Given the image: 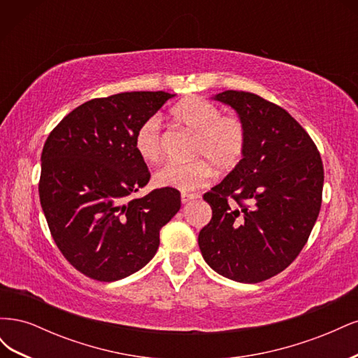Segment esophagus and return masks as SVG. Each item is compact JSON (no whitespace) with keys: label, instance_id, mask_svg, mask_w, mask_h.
<instances>
[{"label":"esophagus","instance_id":"esophagus-1","mask_svg":"<svg viewBox=\"0 0 358 358\" xmlns=\"http://www.w3.org/2000/svg\"><path fill=\"white\" fill-rule=\"evenodd\" d=\"M196 199H199L197 194H187V192H182V196H180V200H182V203H183V204L188 203V201H191V200H196Z\"/></svg>","mask_w":358,"mask_h":358}]
</instances>
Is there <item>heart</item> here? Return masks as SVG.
Instances as JSON below:
<instances>
[{
    "label": "heart",
    "instance_id": "heart-1",
    "mask_svg": "<svg viewBox=\"0 0 358 358\" xmlns=\"http://www.w3.org/2000/svg\"><path fill=\"white\" fill-rule=\"evenodd\" d=\"M171 116L196 134L191 157L199 159L170 161L159 167L154 175L157 187L194 191L210 179V166L220 171H229L239 164L246 146V128L239 117L222 115L218 106L199 96L178 103L171 109ZM134 148L146 162L159 159L162 143L157 117H149L140 124L134 136Z\"/></svg>",
    "mask_w": 358,
    "mask_h": 358
}]
</instances>
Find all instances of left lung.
Instances as JSON below:
<instances>
[{"label":"left lung","mask_w":358,"mask_h":358,"mask_svg":"<svg viewBox=\"0 0 358 358\" xmlns=\"http://www.w3.org/2000/svg\"><path fill=\"white\" fill-rule=\"evenodd\" d=\"M212 99L239 115L246 146L239 164L203 196L212 220L199 246L216 273L257 284L282 272L306 245L321 209L322 161L282 107L243 91Z\"/></svg>","instance_id":"1"}]
</instances>
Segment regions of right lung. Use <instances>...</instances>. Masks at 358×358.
<instances>
[{"mask_svg": "<svg viewBox=\"0 0 358 358\" xmlns=\"http://www.w3.org/2000/svg\"><path fill=\"white\" fill-rule=\"evenodd\" d=\"M175 94L122 92L76 107L49 134L38 194L67 262L101 282L124 279L154 258L159 230L180 209L178 189L131 199L150 179L134 148L140 124Z\"/></svg>", "mask_w": 358, "mask_h": 358, "instance_id": "obj_1", "label": "right lung"}]
</instances>
